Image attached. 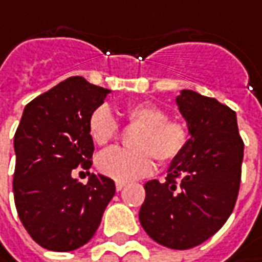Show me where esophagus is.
Returning <instances> with one entry per match:
<instances>
[{
  "label": "esophagus",
  "instance_id": "obj_1",
  "mask_svg": "<svg viewBox=\"0 0 262 262\" xmlns=\"http://www.w3.org/2000/svg\"><path fill=\"white\" fill-rule=\"evenodd\" d=\"M126 185H127L126 182H116V189H117V190H121Z\"/></svg>",
  "mask_w": 262,
  "mask_h": 262
}]
</instances>
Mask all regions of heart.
I'll list each match as a JSON object with an SVG mask.
<instances>
[{
    "instance_id": "obj_1",
    "label": "heart",
    "mask_w": 262,
    "mask_h": 262,
    "mask_svg": "<svg viewBox=\"0 0 262 262\" xmlns=\"http://www.w3.org/2000/svg\"><path fill=\"white\" fill-rule=\"evenodd\" d=\"M130 124L139 126L135 149L111 148L97 157L98 170L119 182H129L151 174L155 168L154 157L168 164L174 161L189 141L188 127L177 120H170L167 111L154 102H136L126 108ZM88 129L92 141L104 146L119 136L120 126L107 105H99L89 116Z\"/></svg>"
}]
</instances>
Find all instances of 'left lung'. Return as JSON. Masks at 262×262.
Returning a JSON list of instances; mask_svg holds the SVG:
<instances>
[{
	"mask_svg": "<svg viewBox=\"0 0 262 262\" xmlns=\"http://www.w3.org/2000/svg\"><path fill=\"white\" fill-rule=\"evenodd\" d=\"M176 104L190 138L171 161L165 182L145 183L139 222L157 244L189 249L210 239L230 217L241 186L244 141L236 113L217 99L183 89Z\"/></svg>",
	"mask_w": 262,
	"mask_h": 262,
	"instance_id": "8db88e82",
	"label": "left lung"
}]
</instances>
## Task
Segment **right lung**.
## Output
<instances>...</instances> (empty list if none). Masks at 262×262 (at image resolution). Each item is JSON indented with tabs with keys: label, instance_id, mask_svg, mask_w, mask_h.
Returning <instances> with one entry per match:
<instances>
[{
	"label": "right lung",
	"instance_id": "1",
	"mask_svg": "<svg viewBox=\"0 0 262 262\" xmlns=\"http://www.w3.org/2000/svg\"><path fill=\"white\" fill-rule=\"evenodd\" d=\"M110 89L69 77L25 107L16 135L14 202L30 237L45 249L69 252L88 244L116 193L114 182L91 174L83 185L76 168L92 165L88 121Z\"/></svg>",
	"mask_w": 262,
	"mask_h": 262
}]
</instances>
